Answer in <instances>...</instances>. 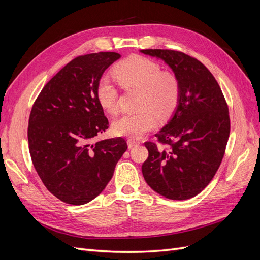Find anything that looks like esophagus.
<instances>
[{"label":"esophagus","instance_id":"34e87169","mask_svg":"<svg viewBox=\"0 0 260 260\" xmlns=\"http://www.w3.org/2000/svg\"><path fill=\"white\" fill-rule=\"evenodd\" d=\"M128 146H129V148H131V147H133V146H137V145H139L140 144V142L139 141H137V140H133V139H128Z\"/></svg>","mask_w":260,"mask_h":260}]
</instances>
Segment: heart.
I'll return each instance as SVG.
<instances>
[{
    "mask_svg": "<svg viewBox=\"0 0 260 260\" xmlns=\"http://www.w3.org/2000/svg\"><path fill=\"white\" fill-rule=\"evenodd\" d=\"M113 76L122 89H140L137 113H124L113 123L117 136L138 139L152 130L160 119L170 117L178 107L181 96L179 78L170 72H161V67L152 59L140 55L125 58L113 68ZM118 88L111 78L104 77L99 82L96 98L100 105L108 113L118 108Z\"/></svg>",
    "mask_w": 260,
    "mask_h": 260,
    "instance_id": "b5f03b06",
    "label": "heart"
}]
</instances>
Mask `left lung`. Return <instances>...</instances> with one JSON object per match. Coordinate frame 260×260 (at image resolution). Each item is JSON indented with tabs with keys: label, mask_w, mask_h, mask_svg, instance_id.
<instances>
[{
	"label": "left lung",
	"mask_w": 260,
	"mask_h": 260,
	"mask_svg": "<svg viewBox=\"0 0 260 260\" xmlns=\"http://www.w3.org/2000/svg\"><path fill=\"white\" fill-rule=\"evenodd\" d=\"M141 52L165 60L181 84L174 117L155 135L158 144L144 143L148 157L142 165L143 177L165 198L191 199L209 184L222 161L230 135L226 101L199 59L174 50Z\"/></svg>",
	"instance_id": "8db88e82"
}]
</instances>
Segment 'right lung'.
<instances>
[{"label":"right lung","mask_w":260,"mask_h":260,"mask_svg":"<svg viewBox=\"0 0 260 260\" xmlns=\"http://www.w3.org/2000/svg\"><path fill=\"white\" fill-rule=\"evenodd\" d=\"M118 58L115 52L74 58L44 85L31 109V160L45 187L70 205L95 199L128 148L122 138L93 143L109 125L96 98L98 85Z\"/></svg>","instance_id":"add662e5"}]
</instances>
